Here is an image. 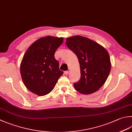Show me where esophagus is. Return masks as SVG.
Masks as SVG:
<instances>
[{
    "label": "esophagus",
    "instance_id": "1",
    "mask_svg": "<svg viewBox=\"0 0 132 132\" xmlns=\"http://www.w3.org/2000/svg\"><path fill=\"white\" fill-rule=\"evenodd\" d=\"M65 73L66 75H68V74L69 73V71H65Z\"/></svg>",
    "mask_w": 132,
    "mask_h": 132
}]
</instances>
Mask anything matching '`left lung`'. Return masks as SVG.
Wrapping results in <instances>:
<instances>
[{
    "mask_svg": "<svg viewBox=\"0 0 132 132\" xmlns=\"http://www.w3.org/2000/svg\"><path fill=\"white\" fill-rule=\"evenodd\" d=\"M66 44L76 54L80 64L81 78L74 83L75 89L86 95L95 93L110 73L111 64L108 52L95 41L80 36L68 37Z\"/></svg>",
    "mask_w": 132,
    "mask_h": 132,
    "instance_id": "obj_1",
    "label": "left lung"
}]
</instances>
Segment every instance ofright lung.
Masks as SVG:
<instances>
[{"instance_id":"1","label":"right lung","mask_w":132,"mask_h":132,"mask_svg":"<svg viewBox=\"0 0 132 132\" xmlns=\"http://www.w3.org/2000/svg\"><path fill=\"white\" fill-rule=\"evenodd\" d=\"M63 37H41L27 49L20 65L22 79L26 87L38 96L53 90L63 72L54 53L63 44Z\"/></svg>"}]
</instances>
